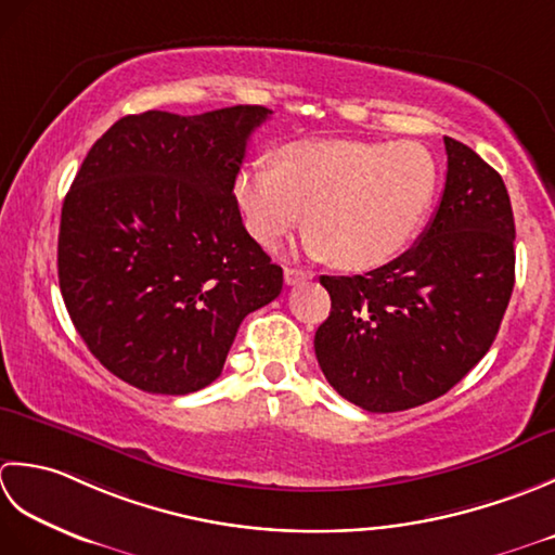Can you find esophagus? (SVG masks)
Wrapping results in <instances>:
<instances>
[{
	"label": "esophagus",
	"mask_w": 555,
	"mask_h": 555,
	"mask_svg": "<svg viewBox=\"0 0 555 555\" xmlns=\"http://www.w3.org/2000/svg\"><path fill=\"white\" fill-rule=\"evenodd\" d=\"M311 273H307V270H299V268H285V282L287 285H299V282L309 280Z\"/></svg>",
	"instance_id": "34e87169"
}]
</instances>
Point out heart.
<instances>
[{"instance_id":"b5f03b06","label":"heart","mask_w":555,"mask_h":555,"mask_svg":"<svg viewBox=\"0 0 555 555\" xmlns=\"http://www.w3.org/2000/svg\"><path fill=\"white\" fill-rule=\"evenodd\" d=\"M436 191L434 155L414 141H297L278 151V167L248 163L234 179L258 244L278 246L307 212V251L354 273L390 263L414 242Z\"/></svg>"}]
</instances>
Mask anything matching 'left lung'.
Masks as SVG:
<instances>
[{
    "mask_svg": "<svg viewBox=\"0 0 555 555\" xmlns=\"http://www.w3.org/2000/svg\"><path fill=\"white\" fill-rule=\"evenodd\" d=\"M446 189L410 251L366 275H323L331 315L315 359L366 412H402L446 395L479 364L515 285V220L501 175L446 135Z\"/></svg>",
    "mask_w": 555,
    "mask_h": 555,
    "instance_id": "obj_1",
    "label": "left lung"
}]
</instances>
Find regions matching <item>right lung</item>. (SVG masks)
Returning <instances> with one entry per match:
<instances>
[{
	"mask_svg": "<svg viewBox=\"0 0 555 555\" xmlns=\"http://www.w3.org/2000/svg\"><path fill=\"white\" fill-rule=\"evenodd\" d=\"M270 115L236 105L121 117L76 172L60 289L90 352L129 386H210L240 323L282 292V268L248 236L232 194L248 135Z\"/></svg>",
	"mask_w": 555,
	"mask_h": 555,
	"instance_id": "right-lung-1",
	"label": "right lung"
}]
</instances>
